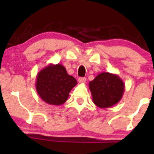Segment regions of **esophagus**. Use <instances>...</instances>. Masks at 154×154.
Masks as SVG:
<instances>
[{"instance_id":"34e87169","label":"esophagus","mask_w":154,"mask_h":154,"mask_svg":"<svg viewBox=\"0 0 154 154\" xmlns=\"http://www.w3.org/2000/svg\"><path fill=\"white\" fill-rule=\"evenodd\" d=\"M78 82L79 83H85L86 82V78L85 77H79L78 79Z\"/></svg>"}]
</instances>
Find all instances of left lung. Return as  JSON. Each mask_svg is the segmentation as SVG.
Segmentation results:
<instances>
[{"instance_id": "left-lung-1", "label": "left lung", "mask_w": 154, "mask_h": 154, "mask_svg": "<svg viewBox=\"0 0 154 154\" xmlns=\"http://www.w3.org/2000/svg\"><path fill=\"white\" fill-rule=\"evenodd\" d=\"M93 103L100 109L113 106L122 98L125 83L117 75L102 72L89 82Z\"/></svg>"}]
</instances>
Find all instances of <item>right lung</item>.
I'll return each mask as SVG.
<instances>
[{
    "instance_id": "1",
    "label": "right lung",
    "mask_w": 154,
    "mask_h": 154,
    "mask_svg": "<svg viewBox=\"0 0 154 154\" xmlns=\"http://www.w3.org/2000/svg\"><path fill=\"white\" fill-rule=\"evenodd\" d=\"M77 84L76 79L67 74L64 66L51 63L38 72L35 88L43 101L60 106L66 101L70 91Z\"/></svg>"
}]
</instances>
